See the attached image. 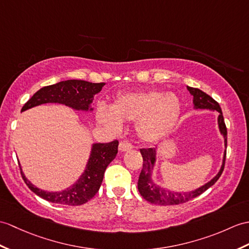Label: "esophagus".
I'll list each match as a JSON object with an SVG mask.
<instances>
[{
    "mask_svg": "<svg viewBox=\"0 0 249 249\" xmlns=\"http://www.w3.org/2000/svg\"><path fill=\"white\" fill-rule=\"evenodd\" d=\"M131 148H132V144L128 140H123V141L120 142L119 149L121 152L129 151V149H131Z\"/></svg>",
    "mask_w": 249,
    "mask_h": 249,
    "instance_id": "1",
    "label": "esophagus"
}]
</instances>
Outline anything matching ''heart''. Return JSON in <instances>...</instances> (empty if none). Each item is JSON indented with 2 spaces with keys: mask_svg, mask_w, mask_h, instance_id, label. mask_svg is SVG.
I'll use <instances>...</instances> for the list:
<instances>
[{
  "mask_svg": "<svg viewBox=\"0 0 249 249\" xmlns=\"http://www.w3.org/2000/svg\"><path fill=\"white\" fill-rule=\"evenodd\" d=\"M180 114V101L172 92L157 89L124 92L114 98L110 108L100 106L97 119L114 131L121 122H135L138 136L147 142L163 138Z\"/></svg>",
  "mask_w": 249,
  "mask_h": 249,
  "instance_id": "b5f03b06",
  "label": "heart"
}]
</instances>
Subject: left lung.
I'll list each match as a JSON object with an SVG mask.
<instances>
[{
	"mask_svg": "<svg viewBox=\"0 0 249 249\" xmlns=\"http://www.w3.org/2000/svg\"><path fill=\"white\" fill-rule=\"evenodd\" d=\"M188 90L190 93L193 95V103L194 107L196 109H210V110H216L218 115V126L219 130L223 134L225 138V146L227 147V127L225 124L224 117L221 106L219 104L213 100V98L205 93L204 91H201L197 88H192V87H188ZM140 153L143 158V165L140 175H139V180H138V189L139 192H140L141 196L146 199L147 201L152 204H158V205H180L183 203H187V201L197 197L200 194H203L205 191H207L211 186H213L217 180L218 178L221 177L222 173L225 167V161H226V151H225L224 155V161L221 171L218 172V174L212 179L210 182L206 183L205 186L201 188L192 191V192L189 193H175V192H169V191H165L159 187L156 186V184L152 181L151 179V169L155 162V149L154 148H141Z\"/></svg>",
	"mask_w": 249,
	"mask_h": 249,
	"instance_id": "8db88e82",
	"label": "left lung"
}]
</instances>
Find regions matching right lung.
Returning a JSON list of instances; mask_svg holds the SVG:
<instances>
[{
  "label": "right lung",
  "instance_id": "add662e5",
  "mask_svg": "<svg viewBox=\"0 0 249 249\" xmlns=\"http://www.w3.org/2000/svg\"><path fill=\"white\" fill-rule=\"evenodd\" d=\"M105 85L106 83H89L86 80L70 79L55 85L46 86L37 91L24 104L21 111L45 103H60L74 109H78V110L79 109L89 110L94 94L98 93ZM118 146V140L109 143L94 144L88 165H87L83 176L72 188L59 193L45 192V191L34 187V184L25 178L20 167L21 175L26 186L35 194L45 200L68 206L84 205L92 197H94L97 191L100 190L104 173H105L108 164L117 156Z\"/></svg>",
  "mask_w": 249,
  "mask_h": 249
}]
</instances>
